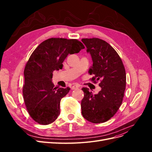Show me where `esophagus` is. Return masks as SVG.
Instances as JSON below:
<instances>
[{
  "label": "esophagus",
  "mask_w": 152,
  "mask_h": 152,
  "mask_svg": "<svg viewBox=\"0 0 152 152\" xmlns=\"http://www.w3.org/2000/svg\"><path fill=\"white\" fill-rule=\"evenodd\" d=\"M79 87V86L78 85H73L72 87V90H75V89H77Z\"/></svg>",
  "instance_id": "1"
}]
</instances>
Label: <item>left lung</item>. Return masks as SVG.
<instances>
[{
    "mask_svg": "<svg viewBox=\"0 0 152 152\" xmlns=\"http://www.w3.org/2000/svg\"><path fill=\"white\" fill-rule=\"evenodd\" d=\"M82 42L93 62L89 73L94 77L91 80H100L102 88L94 95L87 87L82 89L84 93L82 114L92 123H103L111 118L122 104L126 86L125 68L116 50L106 41L93 38L82 39Z\"/></svg>",
    "mask_w": 152,
    "mask_h": 152,
    "instance_id": "left-lung-1",
    "label": "left lung"
}]
</instances>
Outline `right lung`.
<instances>
[{
	"mask_svg": "<svg viewBox=\"0 0 152 152\" xmlns=\"http://www.w3.org/2000/svg\"><path fill=\"white\" fill-rule=\"evenodd\" d=\"M84 48L77 39L50 38L39 44L31 54L24 70L23 95L27 111L36 122L48 125L58 118L61 99L70 88L54 87L53 72L62 69L68 54Z\"/></svg>",
	"mask_w": 152,
	"mask_h": 152,
	"instance_id": "obj_1",
	"label": "right lung"
}]
</instances>
